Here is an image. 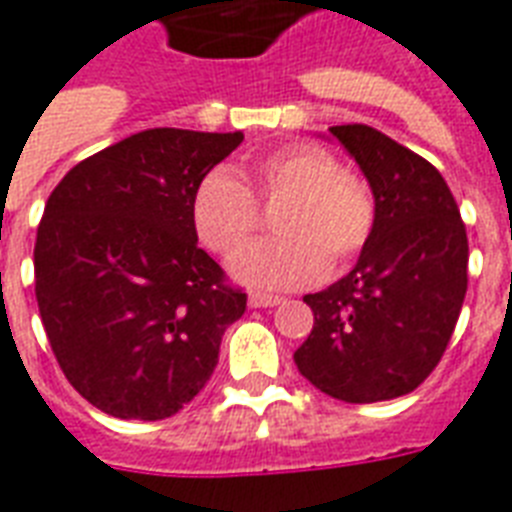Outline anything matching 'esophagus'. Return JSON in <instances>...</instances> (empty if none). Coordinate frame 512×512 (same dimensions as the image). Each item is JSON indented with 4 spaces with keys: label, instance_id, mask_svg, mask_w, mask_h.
<instances>
[{
    "label": "esophagus",
    "instance_id": "1",
    "mask_svg": "<svg viewBox=\"0 0 512 512\" xmlns=\"http://www.w3.org/2000/svg\"><path fill=\"white\" fill-rule=\"evenodd\" d=\"M282 303V298L276 295H265V292H249V306L252 308H273Z\"/></svg>",
    "mask_w": 512,
    "mask_h": 512
}]
</instances>
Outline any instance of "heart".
<instances>
[{"instance_id": "obj_1", "label": "heart", "mask_w": 512, "mask_h": 512, "mask_svg": "<svg viewBox=\"0 0 512 512\" xmlns=\"http://www.w3.org/2000/svg\"><path fill=\"white\" fill-rule=\"evenodd\" d=\"M247 182L249 187L230 169H214L190 201L198 239L230 257L247 247L257 228L251 195L257 201L282 198L273 214L279 236L230 263L236 282L260 290L306 287L325 276L327 265L349 263L368 244L376 222L373 195L360 179L338 171L325 150L311 144L279 147L249 169Z\"/></svg>"}]
</instances>
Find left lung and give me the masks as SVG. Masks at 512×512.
I'll return each mask as SVG.
<instances>
[{"instance_id": "8db88e82", "label": "left lung", "mask_w": 512, "mask_h": 512, "mask_svg": "<svg viewBox=\"0 0 512 512\" xmlns=\"http://www.w3.org/2000/svg\"><path fill=\"white\" fill-rule=\"evenodd\" d=\"M365 174L376 222L357 265L306 295L300 376L343 403L413 392L443 357L467 292V233L440 171L370 126H333Z\"/></svg>"}]
</instances>
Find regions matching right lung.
Wrapping results in <instances>:
<instances>
[{"instance_id": "add662e5", "label": "right lung", "mask_w": 512, "mask_h": 512, "mask_svg": "<svg viewBox=\"0 0 512 512\" xmlns=\"http://www.w3.org/2000/svg\"><path fill=\"white\" fill-rule=\"evenodd\" d=\"M241 131L147 128L50 193L34 244L39 317L69 384L115 419H169L212 378L247 295L198 247V182Z\"/></svg>"}]
</instances>
